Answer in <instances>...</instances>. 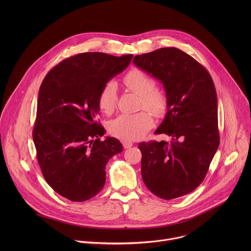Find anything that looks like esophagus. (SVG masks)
Masks as SVG:
<instances>
[{
  "label": "esophagus",
  "instance_id": "1",
  "mask_svg": "<svg viewBox=\"0 0 251 251\" xmlns=\"http://www.w3.org/2000/svg\"><path fill=\"white\" fill-rule=\"evenodd\" d=\"M122 144H123V147L125 149H129V148H131L133 146V143L131 141H126V140L122 142Z\"/></svg>",
  "mask_w": 251,
  "mask_h": 251
}]
</instances>
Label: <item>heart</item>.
I'll return each instance as SVG.
<instances>
[{
    "mask_svg": "<svg viewBox=\"0 0 251 251\" xmlns=\"http://www.w3.org/2000/svg\"><path fill=\"white\" fill-rule=\"evenodd\" d=\"M124 83L140 96L139 109H146L158 118L165 115L168 109V97L165 92L156 88V81L144 71L138 68L130 70L124 76ZM98 106L105 114H111L115 110L117 106L115 81H107L103 85L98 95ZM149 113L141 111L136 114H121L109 122L108 130L111 135L122 140H139L154 125V119Z\"/></svg>",
    "mask_w": 251,
    "mask_h": 251,
    "instance_id": "1",
    "label": "heart"
}]
</instances>
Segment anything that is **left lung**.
<instances>
[{"label": "left lung", "mask_w": 251, "mask_h": 251, "mask_svg": "<svg viewBox=\"0 0 251 251\" xmlns=\"http://www.w3.org/2000/svg\"><path fill=\"white\" fill-rule=\"evenodd\" d=\"M133 62L163 83L168 111L155 134L172 137L170 144L139 143L143 181L161 199L183 197L201 184L220 145L216 87L200 62L176 48L136 55Z\"/></svg>", "instance_id": "left-lung-1"}]
</instances>
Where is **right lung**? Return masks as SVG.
I'll return each mask as SVG.
<instances>
[{
	"label": "right lung",
	"mask_w": 251,
	"mask_h": 251,
	"mask_svg": "<svg viewBox=\"0 0 251 251\" xmlns=\"http://www.w3.org/2000/svg\"><path fill=\"white\" fill-rule=\"evenodd\" d=\"M133 55L83 52L51 68L42 82L32 138L43 176L54 192L84 201L104 187L106 164L123 150L96 118L103 85L120 74Z\"/></svg>",
	"instance_id": "right-lung-1"
}]
</instances>
